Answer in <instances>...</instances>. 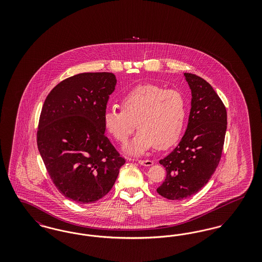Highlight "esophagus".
I'll return each mask as SVG.
<instances>
[{"label":"esophagus","instance_id":"1","mask_svg":"<svg viewBox=\"0 0 262 262\" xmlns=\"http://www.w3.org/2000/svg\"><path fill=\"white\" fill-rule=\"evenodd\" d=\"M138 163L142 166H145V167H149V166H152L154 164L152 160H138Z\"/></svg>","mask_w":262,"mask_h":262}]
</instances>
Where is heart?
Returning <instances> with one entry per match:
<instances>
[{
	"instance_id": "heart-1",
	"label": "heart",
	"mask_w": 262,
	"mask_h": 262,
	"mask_svg": "<svg viewBox=\"0 0 262 262\" xmlns=\"http://www.w3.org/2000/svg\"><path fill=\"white\" fill-rule=\"evenodd\" d=\"M121 111L107 110L103 116L106 132L120 143H125L136 128L139 130L125 147L139 155L151 148L166 149L182 136L187 119V101L174 89L155 84L138 85L120 100Z\"/></svg>"
}]
</instances>
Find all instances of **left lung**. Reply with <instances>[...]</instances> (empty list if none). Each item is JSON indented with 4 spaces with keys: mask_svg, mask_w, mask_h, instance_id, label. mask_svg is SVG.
I'll use <instances>...</instances> for the list:
<instances>
[{
    "mask_svg": "<svg viewBox=\"0 0 262 262\" xmlns=\"http://www.w3.org/2000/svg\"><path fill=\"white\" fill-rule=\"evenodd\" d=\"M191 91L187 129L180 143L159 163L167 177L157 192L171 200L187 199L210 180L222 154L227 112L211 85L192 74H184Z\"/></svg>",
    "mask_w": 262,
    "mask_h": 262,
    "instance_id": "obj_1",
    "label": "left lung"
}]
</instances>
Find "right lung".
<instances>
[{"instance_id":"add662e5","label":"right lung","mask_w":262,"mask_h":262,"mask_svg":"<svg viewBox=\"0 0 262 262\" xmlns=\"http://www.w3.org/2000/svg\"><path fill=\"white\" fill-rule=\"evenodd\" d=\"M117 84L111 73H83L52 89L37 132L40 155L59 191L92 203L112 188L125 159L105 136L103 116Z\"/></svg>"}]
</instances>
